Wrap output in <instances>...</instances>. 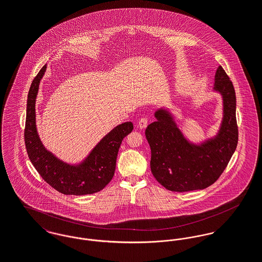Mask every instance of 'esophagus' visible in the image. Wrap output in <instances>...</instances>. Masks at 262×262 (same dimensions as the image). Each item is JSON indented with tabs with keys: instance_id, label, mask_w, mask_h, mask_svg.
Wrapping results in <instances>:
<instances>
[{
	"instance_id": "1",
	"label": "esophagus",
	"mask_w": 262,
	"mask_h": 262,
	"mask_svg": "<svg viewBox=\"0 0 262 262\" xmlns=\"http://www.w3.org/2000/svg\"><path fill=\"white\" fill-rule=\"evenodd\" d=\"M148 125V119L146 117H142L139 121H138V127L140 129H144L146 128Z\"/></svg>"
}]
</instances>
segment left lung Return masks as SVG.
<instances>
[{
    "label": "left lung",
    "instance_id": "1",
    "mask_svg": "<svg viewBox=\"0 0 262 262\" xmlns=\"http://www.w3.org/2000/svg\"><path fill=\"white\" fill-rule=\"evenodd\" d=\"M215 91L223 97L224 116L219 133L201 145L189 143L171 114L157 110L145 136L151 149L150 168L156 181L171 191L204 189L223 173L238 143L236 95L232 81L220 66Z\"/></svg>",
    "mask_w": 262,
    "mask_h": 262
}]
</instances>
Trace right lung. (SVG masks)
Returning a JSON list of instances; mask_svg holds the SVG:
<instances>
[{
  "label": "right lung",
  "mask_w": 262,
  "mask_h": 262,
  "mask_svg": "<svg viewBox=\"0 0 262 262\" xmlns=\"http://www.w3.org/2000/svg\"><path fill=\"white\" fill-rule=\"evenodd\" d=\"M46 64L34 77L27 99L24 139L28 157L41 178L63 194L82 195L98 192L113 179L122 140L133 130L132 122L118 125L109 132L79 164L71 165L43 146L36 129L35 102Z\"/></svg>",
  "instance_id": "obj_1"
}]
</instances>
